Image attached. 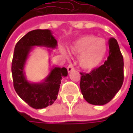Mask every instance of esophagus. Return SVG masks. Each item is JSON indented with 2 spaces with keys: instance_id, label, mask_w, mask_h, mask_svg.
Listing matches in <instances>:
<instances>
[{
  "instance_id": "1",
  "label": "esophagus",
  "mask_w": 133,
  "mask_h": 133,
  "mask_svg": "<svg viewBox=\"0 0 133 133\" xmlns=\"http://www.w3.org/2000/svg\"><path fill=\"white\" fill-rule=\"evenodd\" d=\"M67 69H68V72H72V70H74V67H73V65H72V64H70V65H69L68 66Z\"/></svg>"
}]
</instances>
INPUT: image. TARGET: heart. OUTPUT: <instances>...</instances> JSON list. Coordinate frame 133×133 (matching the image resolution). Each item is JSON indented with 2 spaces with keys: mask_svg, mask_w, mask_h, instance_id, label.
<instances>
[{
  "mask_svg": "<svg viewBox=\"0 0 133 133\" xmlns=\"http://www.w3.org/2000/svg\"><path fill=\"white\" fill-rule=\"evenodd\" d=\"M71 52L79 55V64L83 68L92 70L99 66L108 51L105 39L92 35H83L75 41L70 46Z\"/></svg>",
  "mask_w": 133,
  "mask_h": 133,
  "instance_id": "heart-1",
  "label": "heart"
}]
</instances>
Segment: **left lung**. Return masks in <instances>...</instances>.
<instances>
[{
    "mask_svg": "<svg viewBox=\"0 0 133 133\" xmlns=\"http://www.w3.org/2000/svg\"><path fill=\"white\" fill-rule=\"evenodd\" d=\"M123 57L117 41L109 40V56L101 66L89 73L81 72L80 87L87 102L103 105L114 98L124 80Z\"/></svg>",
    "mask_w": 133,
    "mask_h": 133,
    "instance_id": "1",
    "label": "left lung"
}]
</instances>
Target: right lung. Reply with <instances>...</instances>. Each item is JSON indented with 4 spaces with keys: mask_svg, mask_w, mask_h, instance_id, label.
Here are the masks:
<instances>
[{
    "mask_svg": "<svg viewBox=\"0 0 133 133\" xmlns=\"http://www.w3.org/2000/svg\"><path fill=\"white\" fill-rule=\"evenodd\" d=\"M57 45L58 42L51 30L40 29L28 32L16 45L11 67L13 86L19 97L33 108H44L55 102L61 80L68 75V70L65 68L52 67L43 82L31 83L25 75L26 61L33 47L55 49Z\"/></svg>",
    "mask_w": 133,
    "mask_h": 133,
    "instance_id": "add662e5",
    "label": "right lung"
}]
</instances>
